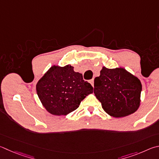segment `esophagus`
I'll list each match as a JSON object with an SVG mask.
<instances>
[{
    "mask_svg": "<svg viewBox=\"0 0 159 159\" xmlns=\"http://www.w3.org/2000/svg\"><path fill=\"white\" fill-rule=\"evenodd\" d=\"M89 83H90V84L92 85V87H94V79H92L89 80Z\"/></svg>",
    "mask_w": 159,
    "mask_h": 159,
    "instance_id": "esophagus-1",
    "label": "esophagus"
}]
</instances>
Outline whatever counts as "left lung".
Returning a JSON list of instances; mask_svg holds the SVG:
<instances>
[{
    "mask_svg": "<svg viewBox=\"0 0 159 159\" xmlns=\"http://www.w3.org/2000/svg\"><path fill=\"white\" fill-rule=\"evenodd\" d=\"M94 93L111 116L123 117L137 111L140 104L142 84L125 69L102 67L94 79Z\"/></svg>",
    "mask_w": 159,
    "mask_h": 159,
    "instance_id": "obj_1",
    "label": "left lung"
}]
</instances>
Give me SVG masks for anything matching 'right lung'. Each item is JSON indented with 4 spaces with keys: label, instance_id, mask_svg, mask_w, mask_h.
Here are the masks:
<instances>
[{
    "label": "right lung",
    "instance_id": "obj_1",
    "mask_svg": "<svg viewBox=\"0 0 159 159\" xmlns=\"http://www.w3.org/2000/svg\"><path fill=\"white\" fill-rule=\"evenodd\" d=\"M37 94L45 109L54 115H67L79 108L93 88L70 65H53L39 80Z\"/></svg>",
    "mask_w": 159,
    "mask_h": 159
}]
</instances>
